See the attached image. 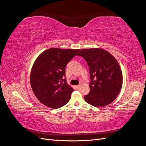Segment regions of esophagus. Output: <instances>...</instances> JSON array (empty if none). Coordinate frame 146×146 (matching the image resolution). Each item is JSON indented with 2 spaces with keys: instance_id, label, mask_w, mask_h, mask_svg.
<instances>
[{
  "instance_id": "1",
  "label": "esophagus",
  "mask_w": 146,
  "mask_h": 146,
  "mask_svg": "<svg viewBox=\"0 0 146 146\" xmlns=\"http://www.w3.org/2000/svg\"><path fill=\"white\" fill-rule=\"evenodd\" d=\"M75 87H76V89H79V88H80V85H77V86H75Z\"/></svg>"
}]
</instances>
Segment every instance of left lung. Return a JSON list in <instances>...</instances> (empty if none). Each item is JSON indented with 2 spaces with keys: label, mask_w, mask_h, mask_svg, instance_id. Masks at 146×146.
Here are the masks:
<instances>
[{
  "label": "left lung",
  "mask_w": 146,
  "mask_h": 146,
  "mask_svg": "<svg viewBox=\"0 0 146 146\" xmlns=\"http://www.w3.org/2000/svg\"><path fill=\"white\" fill-rule=\"evenodd\" d=\"M77 55L86 60L90 69V91L84 96L85 101L96 107L111 104L122 86V74L116 58L100 48H84Z\"/></svg>",
  "instance_id": "left-lung-1"
}]
</instances>
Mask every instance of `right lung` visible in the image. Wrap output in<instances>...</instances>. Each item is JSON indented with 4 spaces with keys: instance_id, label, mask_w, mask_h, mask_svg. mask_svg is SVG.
Returning a JSON list of instances; mask_svg holds the SVG:
<instances>
[{
    "instance_id": "1",
    "label": "right lung",
    "mask_w": 146,
    "mask_h": 146,
    "mask_svg": "<svg viewBox=\"0 0 146 146\" xmlns=\"http://www.w3.org/2000/svg\"><path fill=\"white\" fill-rule=\"evenodd\" d=\"M79 50L50 48L35 60L30 84L34 94L43 105L55 109L68 103L74 89L66 82L65 68Z\"/></svg>"
}]
</instances>
